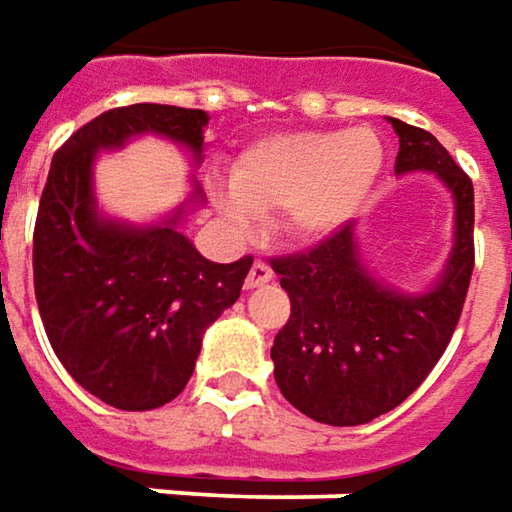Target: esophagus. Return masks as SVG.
<instances>
[{
    "label": "esophagus",
    "mask_w": 512,
    "mask_h": 512,
    "mask_svg": "<svg viewBox=\"0 0 512 512\" xmlns=\"http://www.w3.org/2000/svg\"><path fill=\"white\" fill-rule=\"evenodd\" d=\"M275 278L272 266L266 260H255L252 269H249V278H246V289H257V286H266L269 280Z\"/></svg>",
    "instance_id": "obj_1"
}]
</instances>
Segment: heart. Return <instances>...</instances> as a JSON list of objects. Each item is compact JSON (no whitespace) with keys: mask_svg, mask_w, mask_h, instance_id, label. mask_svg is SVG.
Here are the masks:
<instances>
[{"mask_svg":"<svg viewBox=\"0 0 512 512\" xmlns=\"http://www.w3.org/2000/svg\"><path fill=\"white\" fill-rule=\"evenodd\" d=\"M381 168L384 143L372 128L272 134L237 157L232 189L214 200L234 226L283 209L289 237L321 240L361 212Z\"/></svg>","mask_w":512,"mask_h":512,"instance_id":"1","label":"heart"}]
</instances>
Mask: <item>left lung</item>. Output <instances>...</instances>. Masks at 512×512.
Segmentation results:
<instances>
[{"mask_svg": "<svg viewBox=\"0 0 512 512\" xmlns=\"http://www.w3.org/2000/svg\"><path fill=\"white\" fill-rule=\"evenodd\" d=\"M398 134L395 171H430L456 200L453 252L424 295L384 286L361 263L355 223L309 252L275 257L292 300L272 361L283 398L303 415L355 427L407 401L438 364L464 309L473 275V183L430 131L389 120Z\"/></svg>", "mask_w": 512, "mask_h": 512, "instance_id": "8db88e82", "label": "left lung"}]
</instances>
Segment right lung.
Here are the masks:
<instances>
[{"mask_svg": "<svg viewBox=\"0 0 512 512\" xmlns=\"http://www.w3.org/2000/svg\"><path fill=\"white\" fill-rule=\"evenodd\" d=\"M206 125L200 108L137 102L82 125L51 160L34 229L39 315L71 378L117 410H157L186 389L203 332L240 298L252 257L212 263L180 232L200 186L154 226L102 217L94 160L157 134L200 163Z\"/></svg>", "mask_w": 512, "mask_h": 512, "instance_id": "add662e5", "label": "right lung"}]
</instances>
